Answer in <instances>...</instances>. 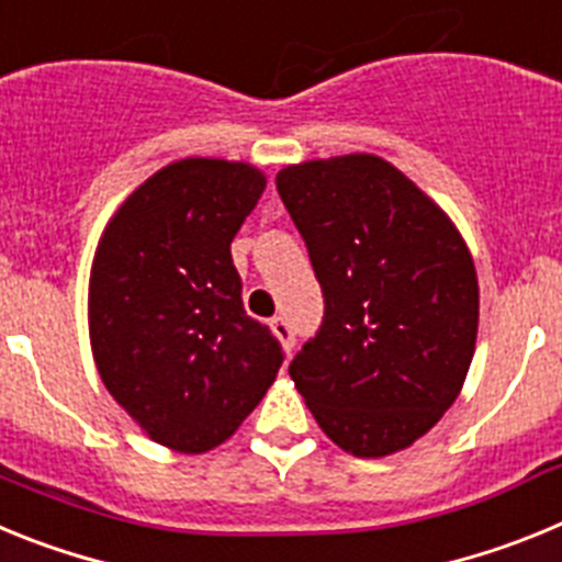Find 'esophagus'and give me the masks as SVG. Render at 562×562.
Masks as SVG:
<instances>
[{
	"label": "esophagus",
	"instance_id": "34e87169",
	"mask_svg": "<svg viewBox=\"0 0 562 562\" xmlns=\"http://www.w3.org/2000/svg\"><path fill=\"white\" fill-rule=\"evenodd\" d=\"M270 329H272V335H276L278 340H281V346H284L286 355H290L292 346H295V331H292V326L286 324L284 317H272Z\"/></svg>",
	"mask_w": 562,
	"mask_h": 562
}]
</instances>
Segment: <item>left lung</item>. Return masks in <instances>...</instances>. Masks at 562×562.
I'll list each match as a JSON object with an SVG mask.
<instances>
[{
	"mask_svg": "<svg viewBox=\"0 0 562 562\" xmlns=\"http://www.w3.org/2000/svg\"><path fill=\"white\" fill-rule=\"evenodd\" d=\"M276 186L326 301L290 362L297 394L357 459L411 448L473 362L479 276L459 227L376 154L286 166Z\"/></svg>",
	"mask_w": 562,
	"mask_h": 562,
	"instance_id": "left-lung-1",
	"label": "left lung"
}]
</instances>
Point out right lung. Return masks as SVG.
Here are the masks:
<instances>
[{"mask_svg":"<svg viewBox=\"0 0 562 562\" xmlns=\"http://www.w3.org/2000/svg\"><path fill=\"white\" fill-rule=\"evenodd\" d=\"M265 188L250 162H168L114 211L92 258L98 374L143 434L177 453L231 439L284 360L245 312L231 256Z\"/></svg>","mask_w":562,"mask_h":562,"instance_id":"add662e5","label":"right lung"}]
</instances>
